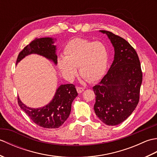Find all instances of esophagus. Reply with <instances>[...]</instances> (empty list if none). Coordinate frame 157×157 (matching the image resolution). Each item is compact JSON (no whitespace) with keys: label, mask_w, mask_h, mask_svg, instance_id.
<instances>
[{"label":"esophagus","mask_w":157,"mask_h":157,"mask_svg":"<svg viewBox=\"0 0 157 157\" xmlns=\"http://www.w3.org/2000/svg\"><path fill=\"white\" fill-rule=\"evenodd\" d=\"M76 89H77V91H78L79 94H81V93H82L83 91L84 90V88H82V87H77Z\"/></svg>","instance_id":"esophagus-1"}]
</instances>
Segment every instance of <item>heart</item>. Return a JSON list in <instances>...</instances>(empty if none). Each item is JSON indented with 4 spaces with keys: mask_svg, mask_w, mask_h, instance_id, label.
I'll return each instance as SVG.
<instances>
[{
    "mask_svg": "<svg viewBox=\"0 0 157 157\" xmlns=\"http://www.w3.org/2000/svg\"><path fill=\"white\" fill-rule=\"evenodd\" d=\"M64 56L57 60L58 67L63 75L72 79L79 74L90 82L103 78L108 67L109 55L106 46L100 42H92L83 38L70 40L64 48Z\"/></svg>",
    "mask_w": 157,
    "mask_h": 157,
    "instance_id": "b5f03b06",
    "label": "heart"
}]
</instances>
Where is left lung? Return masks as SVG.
Wrapping results in <instances>:
<instances>
[{
	"mask_svg": "<svg viewBox=\"0 0 157 157\" xmlns=\"http://www.w3.org/2000/svg\"><path fill=\"white\" fill-rule=\"evenodd\" d=\"M105 34L114 48V60L107 73L93 87L96 96L94 106L96 116L107 125L124 121L137 106L142 82L138 56L125 39L112 32Z\"/></svg>",
	"mask_w": 157,
	"mask_h": 157,
	"instance_id": "1",
	"label": "left lung"
}]
</instances>
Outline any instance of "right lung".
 Instances as JSON below:
<instances>
[{
    "mask_svg": "<svg viewBox=\"0 0 157 157\" xmlns=\"http://www.w3.org/2000/svg\"><path fill=\"white\" fill-rule=\"evenodd\" d=\"M56 38L45 37L36 38L26 46L19 53L16 65L32 54L38 55L57 65ZM77 96L75 86L71 84H61L56 88L55 94L48 104L39 108H31L26 106L18 97V104L36 124L44 128H59L70 115L71 104Z\"/></svg>",
    "mask_w": 157,
    "mask_h": 157,
    "instance_id": "right-lung-1",
    "label": "right lung"
}]
</instances>
